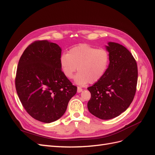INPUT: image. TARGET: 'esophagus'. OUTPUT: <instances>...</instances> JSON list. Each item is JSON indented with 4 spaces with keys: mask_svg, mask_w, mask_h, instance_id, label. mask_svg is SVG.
Segmentation results:
<instances>
[{
    "mask_svg": "<svg viewBox=\"0 0 155 155\" xmlns=\"http://www.w3.org/2000/svg\"><path fill=\"white\" fill-rule=\"evenodd\" d=\"M82 91H83V88H81L80 87H78V91H78V93L82 92Z\"/></svg>",
    "mask_w": 155,
    "mask_h": 155,
    "instance_id": "1",
    "label": "esophagus"
}]
</instances>
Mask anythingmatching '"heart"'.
Masks as SVG:
<instances>
[{
	"instance_id": "obj_1",
	"label": "heart",
	"mask_w": 155,
	"mask_h": 155,
	"mask_svg": "<svg viewBox=\"0 0 155 155\" xmlns=\"http://www.w3.org/2000/svg\"><path fill=\"white\" fill-rule=\"evenodd\" d=\"M60 67L64 76L74 78L79 72L75 81L79 85L95 83L105 76L110 63V55L105 49H97L87 44H81L70 49L68 54L61 55Z\"/></svg>"
}]
</instances>
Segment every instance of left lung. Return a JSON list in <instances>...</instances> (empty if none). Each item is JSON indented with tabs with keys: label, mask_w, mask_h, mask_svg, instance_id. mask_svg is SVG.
Listing matches in <instances>:
<instances>
[{
	"label": "left lung",
	"mask_w": 155,
	"mask_h": 155,
	"mask_svg": "<svg viewBox=\"0 0 155 155\" xmlns=\"http://www.w3.org/2000/svg\"><path fill=\"white\" fill-rule=\"evenodd\" d=\"M108 45L107 71L99 81L87 88L91 94L88 109L102 120L114 118L126 110L134 99L138 81L137 63L132 54L118 43Z\"/></svg>",
	"instance_id": "8db88e82"
}]
</instances>
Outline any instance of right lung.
Segmentation results:
<instances>
[{"label":"right lung","instance_id":"add662e5","mask_svg":"<svg viewBox=\"0 0 155 155\" xmlns=\"http://www.w3.org/2000/svg\"><path fill=\"white\" fill-rule=\"evenodd\" d=\"M61 49L47 41H35L19 59L15 88L21 104L32 118L44 123L58 120L77 92L61 69Z\"/></svg>","mask_w":155,"mask_h":155}]
</instances>
